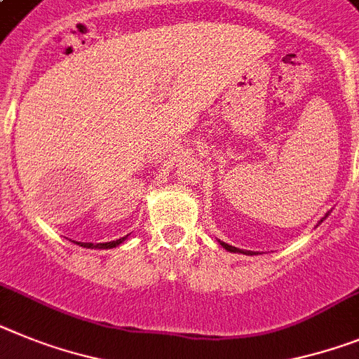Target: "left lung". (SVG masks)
Masks as SVG:
<instances>
[{
	"label": "left lung",
	"instance_id": "obj_1",
	"mask_svg": "<svg viewBox=\"0 0 359 359\" xmlns=\"http://www.w3.org/2000/svg\"><path fill=\"white\" fill-rule=\"evenodd\" d=\"M329 214H330V212H327L325 216L321 217L320 223L323 222V219H325V217H329ZM219 245H222V247H223V249H225V250H229V252H241V254H247V256H254L252 250H241V249H236V247H232V245L225 243V241H219Z\"/></svg>",
	"mask_w": 359,
	"mask_h": 359
}]
</instances>
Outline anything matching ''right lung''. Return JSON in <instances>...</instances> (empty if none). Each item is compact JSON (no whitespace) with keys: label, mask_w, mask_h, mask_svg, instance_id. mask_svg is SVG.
Masks as SVG:
<instances>
[{"label":"right lung","mask_w":359,"mask_h":359,"mask_svg":"<svg viewBox=\"0 0 359 359\" xmlns=\"http://www.w3.org/2000/svg\"><path fill=\"white\" fill-rule=\"evenodd\" d=\"M125 240H127V236H125V238H119V240L116 241H107V243H81V247H85V249H114V247L123 243Z\"/></svg>","instance_id":"right-lung-1"}]
</instances>
